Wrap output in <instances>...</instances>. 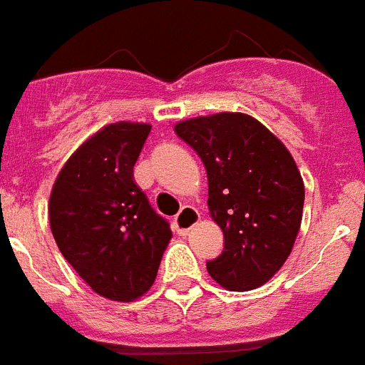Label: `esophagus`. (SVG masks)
Masks as SVG:
<instances>
[{"mask_svg":"<svg viewBox=\"0 0 365 365\" xmlns=\"http://www.w3.org/2000/svg\"><path fill=\"white\" fill-rule=\"evenodd\" d=\"M199 212L193 206H185L175 217V230L179 235H186L199 222Z\"/></svg>","mask_w":365,"mask_h":365,"instance_id":"esophagus-1","label":"esophagus"}]
</instances>
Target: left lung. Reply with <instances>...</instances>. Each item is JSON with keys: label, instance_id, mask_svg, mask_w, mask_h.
<instances>
[{"label": "left lung", "instance_id": "1", "mask_svg": "<svg viewBox=\"0 0 365 365\" xmlns=\"http://www.w3.org/2000/svg\"><path fill=\"white\" fill-rule=\"evenodd\" d=\"M175 133L205 164L208 208L225 235L208 274L228 291L257 289L282 269L302 225L305 190L292 155L243 113L179 122Z\"/></svg>", "mask_w": 365, "mask_h": 365}]
</instances>
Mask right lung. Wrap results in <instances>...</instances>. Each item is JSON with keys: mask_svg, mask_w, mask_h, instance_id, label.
<instances>
[{"mask_svg": "<svg viewBox=\"0 0 365 365\" xmlns=\"http://www.w3.org/2000/svg\"><path fill=\"white\" fill-rule=\"evenodd\" d=\"M148 124L106 125L62 168L49 201L60 252L100 296L131 302L153 285L172 240L170 222L135 185Z\"/></svg>", "mask_w": 365, "mask_h": 365, "instance_id": "1", "label": "right lung"}]
</instances>
